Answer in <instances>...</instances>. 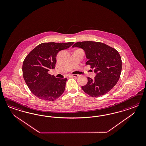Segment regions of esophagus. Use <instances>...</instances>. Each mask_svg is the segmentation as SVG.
<instances>
[{"label":"esophagus","instance_id":"1","mask_svg":"<svg viewBox=\"0 0 146 146\" xmlns=\"http://www.w3.org/2000/svg\"><path fill=\"white\" fill-rule=\"evenodd\" d=\"M71 76H73V77H74V78H78L79 76V75H78V74H73V75H71Z\"/></svg>","mask_w":146,"mask_h":146}]
</instances>
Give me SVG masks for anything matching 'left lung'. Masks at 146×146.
<instances>
[{
	"mask_svg": "<svg viewBox=\"0 0 146 146\" xmlns=\"http://www.w3.org/2000/svg\"><path fill=\"white\" fill-rule=\"evenodd\" d=\"M83 49L96 76L88 77V82L81 88L92 97H100L113 88L118 80L122 69V62L118 52L106 44L93 41L79 42L72 46Z\"/></svg>",
	"mask_w": 146,
	"mask_h": 146,
	"instance_id": "left-lung-1",
	"label": "left lung"
}]
</instances>
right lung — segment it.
<instances>
[{"label":"right lung","instance_id":"1","mask_svg":"<svg viewBox=\"0 0 146 146\" xmlns=\"http://www.w3.org/2000/svg\"><path fill=\"white\" fill-rule=\"evenodd\" d=\"M74 42L43 43L25 59L22 65L24 80L31 93L41 100L53 101L65 91L66 78H57L48 72L54 68L57 53L70 48Z\"/></svg>","mask_w":146,"mask_h":146}]
</instances>
